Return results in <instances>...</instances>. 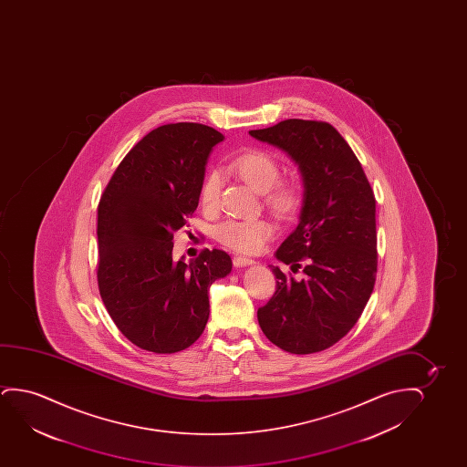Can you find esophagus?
I'll return each instance as SVG.
<instances>
[{"instance_id": "esophagus-1", "label": "esophagus", "mask_w": 467, "mask_h": 467, "mask_svg": "<svg viewBox=\"0 0 467 467\" xmlns=\"http://www.w3.org/2000/svg\"><path fill=\"white\" fill-rule=\"evenodd\" d=\"M254 263H255V260H252L249 256H233V265H234V266H239V268H243V266H249V265H254Z\"/></svg>"}]
</instances>
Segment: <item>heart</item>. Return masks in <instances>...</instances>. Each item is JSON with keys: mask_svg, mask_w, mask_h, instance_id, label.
I'll use <instances>...</instances> for the list:
<instances>
[{"mask_svg": "<svg viewBox=\"0 0 467 467\" xmlns=\"http://www.w3.org/2000/svg\"><path fill=\"white\" fill-rule=\"evenodd\" d=\"M230 171L239 179L263 192V204L275 215L287 218L298 209L300 185L292 179H279L281 166L273 154L265 150H247L230 162ZM222 177L212 169L199 186V202L207 212L220 204ZM275 234V226L265 218H228L215 226L213 236L218 243L236 252L255 254Z\"/></svg>", "mask_w": 467, "mask_h": 467, "instance_id": "obj_1", "label": "heart"}]
</instances>
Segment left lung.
Returning <instances> with one entry per match:
<instances>
[{"instance_id": "1", "label": "left lung", "mask_w": 467, "mask_h": 467, "mask_svg": "<svg viewBox=\"0 0 467 467\" xmlns=\"http://www.w3.org/2000/svg\"><path fill=\"white\" fill-rule=\"evenodd\" d=\"M281 148L300 167V223L275 252L303 269V279L273 266L275 292L258 307L266 338L292 354L338 343L356 326L377 279V201L364 169L332 124L285 119L250 130Z\"/></svg>"}]
</instances>
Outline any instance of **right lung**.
Wrapping results in <instances>:
<instances>
[{
	"instance_id": "1",
	"label": "right lung",
	"mask_w": 467,
	"mask_h": 467,
	"mask_svg": "<svg viewBox=\"0 0 467 467\" xmlns=\"http://www.w3.org/2000/svg\"><path fill=\"white\" fill-rule=\"evenodd\" d=\"M218 130L164 124L116 167L97 207V284L119 332L145 351H183L204 332L209 287L231 271L223 250L172 258L173 233L192 217Z\"/></svg>"
}]
</instances>
